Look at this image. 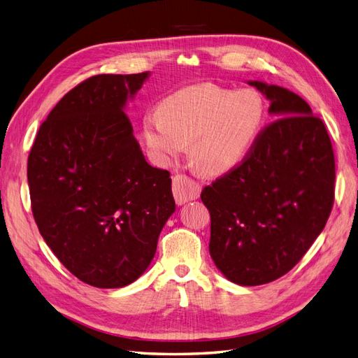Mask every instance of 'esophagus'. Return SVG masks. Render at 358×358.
<instances>
[{
  "mask_svg": "<svg viewBox=\"0 0 358 358\" xmlns=\"http://www.w3.org/2000/svg\"><path fill=\"white\" fill-rule=\"evenodd\" d=\"M200 191L201 187L197 180L185 175H176L173 178V196L178 204H185L187 201L199 199Z\"/></svg>",
  "mask_w": 358,
  "mask_h": 358,
  "instance_id": "34e87169",
  "label": "esophagus"
}]
</instances>
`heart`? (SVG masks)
<instances>
[{
  "label": "heart",
  "mask_w": 358,
  "mask_h": 358,
  "mask_svg": "<svg viewBox=\"0 0 358 358\" xmlns=\"http://www.w3.org/2000/svg\"><path fill=\"white\" fill-rule=\"evenodd\" d=\"M264 116V99L255 90L192 85L167 95L158 113L143 117V138L159 164L179 158L189 143L192 166L206 175H216L249 152Z\"/></svg>",
  "instance_id": "obj_1"
}]
</instances>
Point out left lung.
<instances>
[{
  "label": "left lung",
  "instance_id": "1",
  "mask_svg": "<svg viewBox=\"0 0 358 358\" xmlns=\"http://www.w3.org/2000/svg\"><path fill=\"white\" fill-rule=\"evenodd\" d=\"M249 85L278 119L200 197L210 213L215 266L231 282L254 287L288 273L322 231L334 201V154L326 125L301 96Z\"/></svg>",
  "mask_w": 358,
  "mask_h": 358
}]
</instances>
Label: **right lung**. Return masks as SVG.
<instances>
[{"instance_id":"add662e5","label":"right lung","mask_w":358,"mask_h":358,"mask_svg":"<svg viewBox=\"0 0 358 358\" xmlns=\"http://www.w3.org/2000/svg\"><path fill=\"white\" fill-rule=\"evenodd\" d=\"M148 76L96 74L74 86L28 157L40 234L69 272L96 288L134 282L176 209L170 173L148 164L124 113Z\"/></svg>"}]
</instances>
